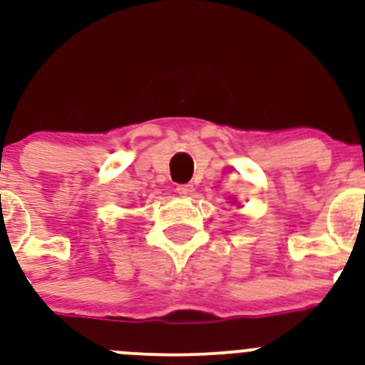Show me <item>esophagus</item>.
I'll list each match as a JSON object with an SVG mask.
<instances>
[{
  "mask_svg": "<svg viewBox=\"0 0 365 365\" xmlns=\"http://www.w3.org/2000/svg\"><path fill=\"white\" fill-rule=\"evenodd\" d=\"M178 193L182 195V197H187V195L193 193V184H178Z\"/></svg>",
  "mask_w": 365,
  "mask_h": 365,
  "instance_id": "obj_1",
  "label": "esophagus"
}]
</instances>
